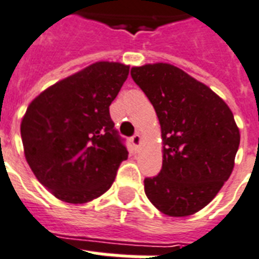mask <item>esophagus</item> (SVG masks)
Returning <instances> with one entry per match:
<instances>
[{"mask_svg":"<svg viewBox=\"0 0 259 259\" xmlns=\"http://www.w3.org/2000/svg\"><path fill=\"white\" fill-rule=\"evenodd\" d=\"M132 142H133V145L136 146V148H140L141 142H142V137H141L140 133L134 134L133 137H132Z\"/></svg>","mask_w":259,"mask_h":259,"instance_id":"obj_1","label":"esophagus"}]
</instances>
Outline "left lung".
I'll use <instances>...</instances> for the list:
<instances>
[{"instance_id": "8db88e82", "label": "left lung", "mask_w": 259, "mask_h": 259, "mask_svg": "<svg viewBox=\"0 0 259 259\" xmlns=\"http://www.w3.org/2000/svg\"><path fill=\"white\" fill-rule=\"evenodd\" d=\"M161 125L162 169L145 194L170 217H188L213 201L234 169L241 134L228 104L209 86L166 62L132 68Z\"/></svg>"}]
</instances>
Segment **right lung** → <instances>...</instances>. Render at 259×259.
<instances>
[{"mask_svg": "<svg viewBox=\"0 0 259 259\" xmlns=\"http://www.w3.org/2000/svg\"><path fill=\"white\" fill-rule=\"evenodd\" d=\"M129 69L98 61L49 86L27 106L21 121L25 158L60 201L78 205L101 197L127 158L109 106Z\"/></svg>", "mask_w": 259, "mask_h": 259, "instance_id": "right-lung-1", "label": "right lung"}]
</instances>
